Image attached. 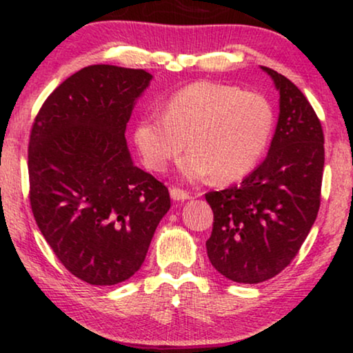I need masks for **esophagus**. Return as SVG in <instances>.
Returning a JSON list of instances; mask_svg holds the SVG:
<instances>
[{"label": "esophagus", "mask_w": 353, "mask_h": 353, "mask_svg": "<svg viewBox=\"0 0 353 353\" xmlns=\"http://www.w3.org/2000/svg\"><path fill=\"white\" fill-rule=\"evenodd\" d=\"M170 196L173 201H186L190 199V192L180 190V188H170Z\"/></svg>", "instance_id": "1"}]
</instances>
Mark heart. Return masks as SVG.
Segmentation results:
<instances>
[{
    "instance_id": "b5f03b06",
    "label": "heart",
    "mask_w": 353,
    "mask_h": 353,
    "mask_svg": "<svg viewBox=\"0 0 353 353\" xmlns=\"http://www.w3.org/2000/svg\"><path fill=\"white\" fill-rule=\"evenodd\" d=\"M273 123V108L263 94L204 80L173 93L163 115L139 119L133 139L149 170L163 172L188 146L178 163L183 176L201 180L214 173L215 181L230 183L260 162Z\"/></svg>"
}]
</instances>
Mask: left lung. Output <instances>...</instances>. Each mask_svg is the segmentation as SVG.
I'll return each instance as SVG.
<instances>
[{"instance_id": "obj_1", "label": "left lung", "mask_w": 353, "mask_h": 353, "mask_svg": "<svg viewBox=\"0 0 353 353\" xmlns=\"http://www.w3.org/2000/svg\"><path fill=\"white\" fill-rule=\"evenodd\" d=\"M262 69L279 91L267 159L239 186L205 194L214 210L210 263L244 284L276 276L296 257L316 220L325 167V137L310 103L286 77Z\"/></svg>"}]
</instances>
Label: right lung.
<instances>
[{"mask_svg": "<svg viewBox=\"0 0 353 353\" xmlns=\"http://www.w3.org/2000/svg\"><path fill=\"white\" fill-rule=\"evenodd\" d=\"M152 75L96 64L43 103L28 141L33 216L69 272L94 286L133 276L159 221L167 186L133 165L125 130Z\"/></svg>", "mask_w": 353, "mask_h": 353, "instance_id": "1", "label": "right lung"}]
</instances>
